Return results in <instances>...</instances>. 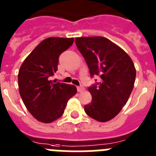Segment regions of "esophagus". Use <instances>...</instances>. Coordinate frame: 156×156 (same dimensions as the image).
Here are the masks:
<instances>
[{
    "instance_id": "34e87169",
    "label": "esophagus",
    "mask_w": 156,
    "mask_h": 156,
    "mask_svg": "<svg viewBox=\"0 0 156 156\" xmlns=\"http://www.w3.org/2000/svg\"><path fill=\"white\" fill-rule=\"evenodd\" d=\"M77 89H78V92H79V93H82V92L85 91V88L82 86H78V87H77Z\"/></svg>"
}]
</instances>
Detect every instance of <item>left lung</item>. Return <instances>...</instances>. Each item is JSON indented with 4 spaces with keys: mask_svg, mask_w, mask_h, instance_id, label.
<instances>
[{
    "mask_svg": "<svg viewBox=\"0 0 156 156\" xmlns=\"http://www.w3.org/2000/svg\"><path fill=\"white\" fill-rule=\"evenodd\" d=\"M75 44L91 78H101L88 88L92 102L85 106V112L99 122L109 121L120 112L132 93L134 64L125 51L104 37H77Z\"/></svg>",
    "mask_w": 156,
    "mask_h": 156,
    "instance_id": "1",
    "label": "left lung"
}]
</instances>
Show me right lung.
<instances>
[{
  "label": "right lung",
  "instance_id": "1",
  "mask_svg": "<svg viewBox=\"0 0 156 156\" xmlns=\"http://www.w3.org/2000/svg\"><path fill=\"white\" fill-rule=\"evenodd\" d=\"M73 42L74 38L44 39L20 67L18 74L20 97L30 113L41 122H52L61 117L68 100L77 93L74 86L53 83L50 80L58 70L59 55Z\"/></svg>",
  "mask_w": 156,
  "mask_h": 156
}]
</instances>
